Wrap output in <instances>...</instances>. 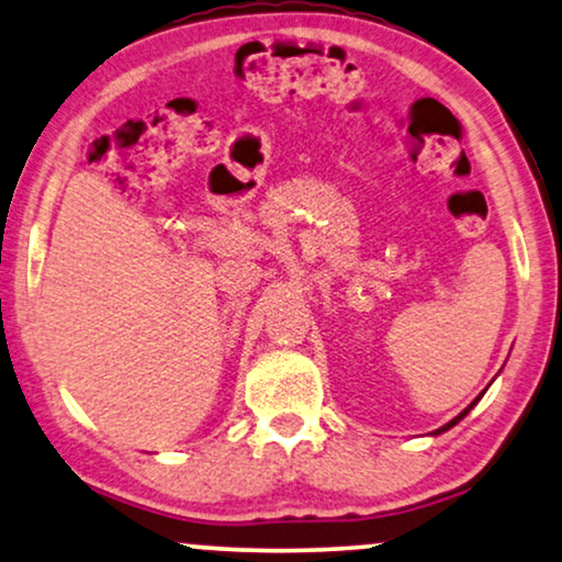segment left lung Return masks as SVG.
<instances>
[{
  "mask_svg": "<svg viewBox=\"0 0 562 562\" xmlns=\"http://www.w3.org/2000/svg\"><path fill=\"white\" fill-rule=\"evenodd\" d=\"M477 398H481V395H477ZM477 398H475V401H473V403H470V406H468V408H465V411H462V414H460V416H454V418H452V422H450V424H445V426H442V429H437V434H442V431H447V429H452V426H454V424H458V422H462V418H465V416H468V411H470V408H473V406H475V403H477Z\"/></svg>",
  "mask_w": 562,
  "mask_h": 562,
  "instance_id": "8db88e82",
  "label": "left lung"
}]
</instances>
